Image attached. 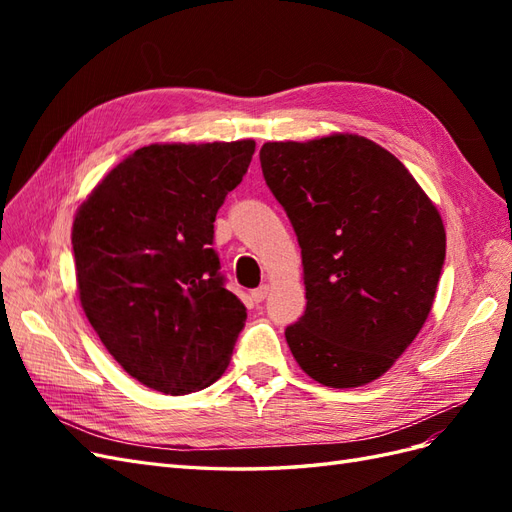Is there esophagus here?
<instances>
[{"instance_id": "34e87169", "label": "esophagus", "mask_w": 512, "mask_h": 512, "mask_svg": "<svg viewBox=\"0 0 512 512\" xmlns=\"http://www.w3.org/2000/svg\"><path fill=\"white\" fill-rule=\"evenodd\" d=\"M267 294H269V286L262 284V286H258V288L252 292V299H254V303H262V301L267 299Z\"/></svg>"}]
</instances>
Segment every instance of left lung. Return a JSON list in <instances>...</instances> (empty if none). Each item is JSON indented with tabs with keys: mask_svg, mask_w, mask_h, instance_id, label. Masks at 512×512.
<instances>
[{
	"mask_svg": "<svg viewBox=\"0 0 512 512\" xmlns=\"http://www.w3.org/2000/svg\"><path fill=\"white\" fill-rule=\"evenodd\" d=\"M262 175L297 232L307 307L286 342L333 389L380 378L423 329L446 256L438 209L374 141L265 143Z\"/></svg>",
	"mask_w": 512,
	"mask_h": 512,
	"instance_id": "obj_1",
	"label": "left lung"
}]
</instances>
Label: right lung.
I'll return each instance as SVG.
<instances>
[{"label": "right lung", "instance_id": "right-lung-1", "mask_svg": "<svg viewBox=\"0 0 512 512\" xmlns=\"http://www.w3.org/2000/svg\"><path fill=\"white\" fill-rule=\"evenodd\" d=\"M256 143L149 145L117 164L72 226L79 297L113 359L188 395L218 380L247 309L226 288L213 222Z\"/></svg>", "mask_w": 512, "mask_h": 512}]
</instances>
